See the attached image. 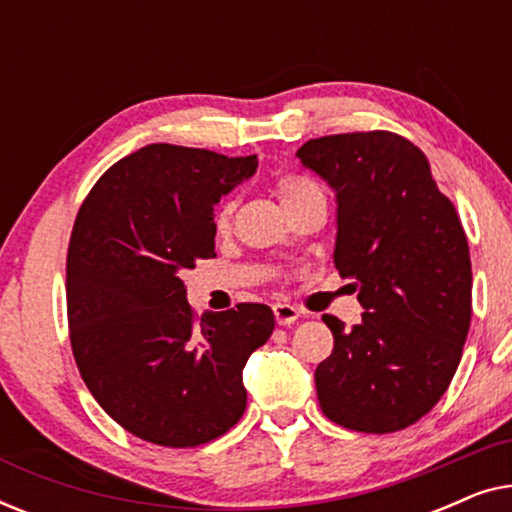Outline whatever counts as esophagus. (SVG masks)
Wrapping results in <instances>:
<instances>
[{
    "label": "esophagus",
    "instance_id": "1",
    "mask_svg": "<svg viewBox=\"0 0 512 512\" xmlns=\"http://www.w3.org/2000/svg\"><path fill=\"white\" fill-rule=\"evenodd\" d=\"M272 312H275V319H277L279 326H289V324H293V321L300 317V312L293 305H289V303H275V307H272Z\"/></svg>",
    "mask_w": 512,
    "mask_h": 512
}]
</instances>
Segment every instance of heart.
<instances>
[{"label": "heart", "instance_id": "heart-1", "mask_svg": "<svg viewBox=\"0 0 512 512\" xmlns=\"http://www.w3.org/2000/svg\"><path fill=\"white\" fill-rule=\"evenodd\" d=\"M275 188H277L279 200H282V205H286V202L296 200V198H300V195L310 193L319 186L314 184L312 179L300 177V174H282V177L275 181ZM230 216H233V202H223V205L216 209V214H214L216 233H228Z\"/></svg>", "mask_w": 512, "mask_h": 512}]
</instances>
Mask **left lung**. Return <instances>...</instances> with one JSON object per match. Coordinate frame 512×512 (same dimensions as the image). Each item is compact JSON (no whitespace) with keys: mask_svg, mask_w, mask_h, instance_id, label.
Instances as JSON below:
<instances>
[{"mask_svg":"<svg viewBox=\"0 0 512 512\" xmlns=\"http://www.w3.org/2000/svg\"><path fill=\"white\" fill-rule=\"evenodd\" d=\"M296 156L335 191L333 263L354 279L361 324L324 314L333 352L314 370L331 422L391 433L450 387L471 326V254L429 160L387 130L310 139Z\"/></svg>","mask_w":512,"mask_h":512,"instance_id":"1","label":"left lung"}]
</instances>
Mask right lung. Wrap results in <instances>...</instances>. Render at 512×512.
Listing matches in <instances>:
<instances>
[{"mask_svg":"<svg viewBox=\"0 0 512 512\" xmlns=\"http://www.w3.org/2000/svg\"><path fill=\"white\" fill-rule=\"evenodd\" d=\"M258 158L149 144L97 179L67 251L79 373L107 415L165 447L219 438L247 408L242 370L275 331L268 305L195 317L181 272L214 254V205Z\"/></svg>","mask_w":512,"mask_h":512,"instance_id":"obj_1","label":"right lung"}]
</instances>
